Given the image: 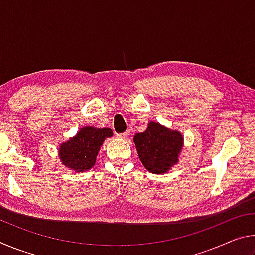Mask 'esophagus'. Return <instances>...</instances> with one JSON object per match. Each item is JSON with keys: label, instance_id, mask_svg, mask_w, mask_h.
<instances>
[{"label": "esophagus", "instance_id": "esophagus-1", "mask_svg": "<svg viewBox=\"0 0 255 255\" xmlns=\"http://www.w3.org/2000/svg\"><path fill=\"white\" fill-rule=\"evenodd\" d=\"M118 138H122V139H126L128 137V132H123V133H118L117 135Z\"/></svg>", "mask_w": 255, "mask_h": 255}]
</instances>
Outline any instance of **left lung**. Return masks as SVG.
Masks as SVG:
<instances>
[{
    "label": "left lung",
    "instance_id": "8db88e82",
    "mask_svg": "<svg viewBox=\"0 0 255 255\" xmlns=\"http://www.w3.org/2000/svg\"><path fill=\"white\" fill-rule=\"evenodd\" d=\"M133 143L145 169L150 173L162 174L179 162L183 137L157 122H149L144 132L136 133Z\"/></svg>",
    "mask_w": 255,
    "mask_h": 255
}]
</instances>
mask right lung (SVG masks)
Instances as JSON below:
<instances>
[{
  "instance_id": "right-lung-1",
  "label": "right lung",
  "mask_w": 255,
  "mask_h": 255,
  "mask_svg": "<svg viewBox=\"0 0 255 255\" xmlns=\"http://www.w3.org/2000/svg\"><path fill=\"white\" fill-rule=\"evenodd\" d=\"M114 133L110 128L85 126L74 137L59 146V158L68 169L84 172L92 169L106 138Z\"/></svg>"
}]
</instances>
